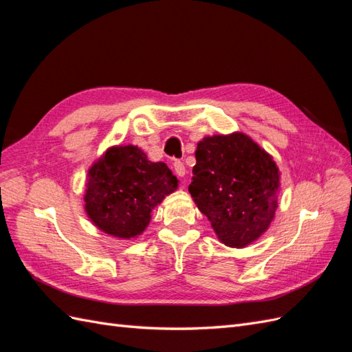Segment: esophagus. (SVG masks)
Segmentation results:
<instances>
[{
    "label": "esophagus",
    "instance_id": "esophagus-1",
    "mask_svg": "<svg viewBox=\"0 0 352 352\" xmlns=\"http://www.w3.org/2000/svg\"><path fill=\"white\" fill-rule=\"evenodd\" d=\"M173 168H175V173L179 176V177H184L185 176V164L182 162H179V160H176V162L173 163Z\"/></svg>",
    "mask_w": 352,
    "mask_h": 352
}]
</instances>
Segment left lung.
<instances>
[{
  "label": "left lung",
  "mask_w": 352,
  "mask_h": 352,
  "mask_svg": "<svg viewBox=\"0 0 352 352\" xmlns=\"http://www.w3.org/2000/svg\"><path fill=\"white\" fill-rule=\"evenodd\" d=\"M189 194L220 242L245 248L269 229L279 207L280 172L248 135L202 138Z\"/></svg>",
  "instance_id": "left-lung-1"
}]
</instances>
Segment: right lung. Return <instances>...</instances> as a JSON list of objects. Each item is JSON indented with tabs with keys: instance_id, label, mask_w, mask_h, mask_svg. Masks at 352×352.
Here are the masks:
<instances>
[{
	"instance_id": "right-lung-1",
	"label": "right lung",
	"mask_w": 352,
	"mask_h": 352,
	"mask_svg": "<svg viewBox=\"0 0 352 352\" xmlns=\"http://www.w3.org/2000/svg\"><path fill=\"white\" fill-rule=\"evenodd\" d=\"M177 189L166 163H153L136 145L110 146L88 170L85 211L107 235L140 236L153 210Z\"/></svg>"
}]
</instances>
